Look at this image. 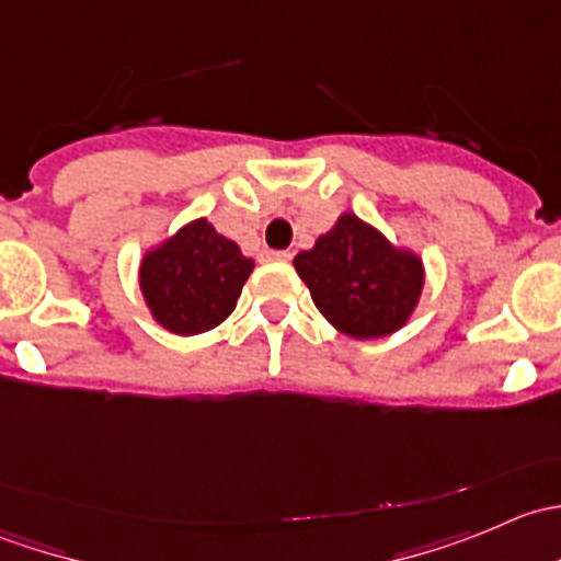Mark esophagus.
Listing matches in <instances>:
<instances>
[{
  "label": "esophagus",
  "instance_id": "esophagus-1",
  "mask_svg": "<svg viewBox=\"0 0 561 561\" xmlns=\"http://www.w3.org/2000/svg\"><path fill=\"white\" fill-rule=\"evenodd\" d=\"M290 257L293 254L287 252V249H268V252H265V260H274V263H287Z\"/></svg>",
  "mask_w": 561,
  "mask_h": 561
}]
</instances>
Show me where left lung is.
I'll list each match as a JSON object with an SVG mask.
<instances>
[{"label":"left lung","instance_id":"8db88e82","mask_svg":"<svg viewBox=\"0 0 561 561\" xmlns=\"http://www.w3.org/2000/svg\"><path fill=\"white\" fill-rule=\"evenodd\" d=\"M293 265L320 314L360 342L404 328L426 285L421 254L393 244L353 211H344L312 249L298 252Z\"/></svg>","mask_w":561,"mask_h":561}]
</instances>
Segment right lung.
Here are the masks:
<instances>
[{
  "instance_id": "add662e5",
  "label": "right lung",
  "mask_w": 561,
  "mask_h": 561,
  "mask_svg": "<svg viewBox=\"0 0 561 561\" xmlns=\"http://www.w3.org/2000/svg\"><path fill=\"white\" fill-rule=\"evenodd\" d=\"M252 268L254 260L236 241L197 217L146 249L138 285L157 325L175 336H197L228 320Z\"/></svg>"
}]
</instances>
